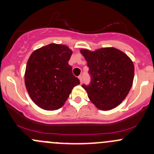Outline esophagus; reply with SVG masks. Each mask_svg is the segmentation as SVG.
<instances>
[{
  "label": "esophagus",
  "instance_id": "34e87169",
  "mask_svg": "<svg viewBox=\"0 0 154 154\" xmlns=\"http://www.w3.org/2000/svg\"><path fill=\"white\" fill-rule=\"evenodd\" d=\"M78 78H79V80H80L81 83H82V75H80L78 77Z\"/></svg>",
  "mask_w": 154,
  "mask_h": 154
}]
</instances>
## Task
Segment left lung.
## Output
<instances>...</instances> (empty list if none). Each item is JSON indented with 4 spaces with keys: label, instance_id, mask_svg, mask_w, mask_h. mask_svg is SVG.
<instances>
[{
    "label": "left lung",
    "instance_id": "obj_1",
    "mask_svg": "<svg viewBox=\"0 0 154 154\" xmlns=\"http://www.w3.org/2000/svg\"><path fill=\"white\" fill-rule=\"evenodd\" d=\"M89 68V85H82L91 102L102 110L119 105L129 94L134 80L133 62L126 54L114 47L94 52L81 50Z\"/></svg>",
    "mask_w": 154,
    "mask_h": 154
}]
</instances>
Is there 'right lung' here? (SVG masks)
<instances>
[{"mask_svg": "<svg viewBox=\"0 0 154 154\" xmlns=\"http://www.w3.org/2000/svg\"><path fill=\"white\" fill-rule=\"evenodd\" d=\"M72 51L63 45L50 44L35 50L28 60L25 83L33 102L46 110L59 109L80 80L69 65Z\"/></svg>", "mask_w": 154, "mask_h": 154, "instance_id": "add662e5", "label": "right lung"}]
</instances>
